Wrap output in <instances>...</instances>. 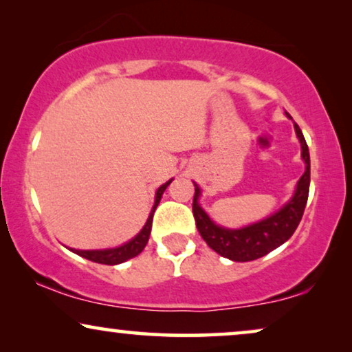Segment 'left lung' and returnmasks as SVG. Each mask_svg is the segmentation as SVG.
<instances>
[{
    "mask_svg": "<svg viewBox=\"0 0 352 352\" xmlns=\"http://www.w3.org/2000/svg\"><path fill=\"white\" fill-rule=\"evenodd\" d=\"M288 116V114H287ZM294 130L301 142V156L306 162V172L298 182L296 193L287 206H283L278 212L267 217L261 222L252 223L250 227L240 228V230H230L215 225L209 215L204 212L203 208L198 204V198L201 191L198 185H195V198H193V215L196 220L199 235L208 243L210 250L217 254L227 257V259L236 262H248L259 259V257L269 254L275 248L283 245L289 240L294 230L301 222L304 209H306L307 196H309V184H311V157H309V148L301 129L294 124Z\"/></svg>",
    "mask_w": 352,
    "mask_h": 352,
    "instance_id": "left-lung-1",
    "label": "left lung"
}]
</instances>
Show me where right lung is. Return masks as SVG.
Masks as SVG:
<instances>
[{
	"mask_svg": "<svg viewBox=\"0 0 352 352\" xmlns=\"http://www.w3.org/2000/svg\"><path fill=\"white\" fill-rule=\"evenodd\" d=\"M172 180H168L167 184H164L162 186H159V190L156 191V201H154V206H153V210L151 214H149V217L146 220V223H144L143 230L138 233L137 236L133 238V240H130L129 243H125V245H122L119 248H112V250H101V251H78V250H70L75 254L85 257V259L91 261V262H98V264H106V265H116V264H120V262H125L129 259H132V257L138 256L140 252L144 250V246H146L148 243V238H149V233H151V227H153V215H154V210H156L159 201H161V196L164 191L168 185H170Z\"/></svg>",
	"mask_w": 352,
	"mask_h": 352,
	"instance_id": "right-lung-1",
	"label": "right lung"
}]
</instances>
